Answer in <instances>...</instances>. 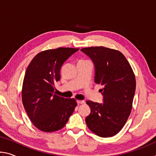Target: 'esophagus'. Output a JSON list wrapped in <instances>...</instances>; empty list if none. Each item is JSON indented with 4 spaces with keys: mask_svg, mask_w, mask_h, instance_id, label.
I'll return each instance as SVG.
<instances>
[{
    "mask_svg": "<svg viewBox=\"0 0 156 156\" xmlns=\"http://www.w3.org/2000/svg\"><path fill=\"white\" fill-rule=\"evenodd\" d=\"M84 100H77V103L78 104V105H81V104H84Z\"/></svg>",
    "mask_w": 156,
    "mask_h": 156,
    "instance_id": "obj_1",
    "label": "esophagus"
}]
</instances>
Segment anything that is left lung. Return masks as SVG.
Here are the masks:
<instances>
[{
  "label": "left lung",
  "mask_w": 156,
  "mask_h": 156,
  "mask_svg": "<svg viewBox=\"0 0 156 156\" xmlns=\"http://www.w3.org/2000/svg\"><path fill=\"white\" fill-rule=\"evenodd\" d=\"M81 51L91 58L95 65V82L103 86L100 89L103 102L87 100L91 113L85 121L96 135L108 138L117 134L130 115L136 77L130 64L120 51L108 47H90Z\"/></svg>",
  "instance_id": "left-lung-1"
}]
</instances>
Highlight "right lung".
Wrapping results in <instances>:
<instances>
[{
  "instance_id": "add662e5",
  "label": "right lung",
  "mask_w": 156,
  "mask_h": 156,
  "mask_svg": "<svg viewBox=\"0 0 156 156\" xmlns=\"http://www.w3.org/2000/svg\"><path fill=\"white\" fill-rule=\"evenodd\" d=\"M78 48L59 47L36 55L28 65L23 83V106L34 125L44 132L62 129L77 102L54 94L55 83L60 79V69Z\"/></svg>"
}]
</instances>
